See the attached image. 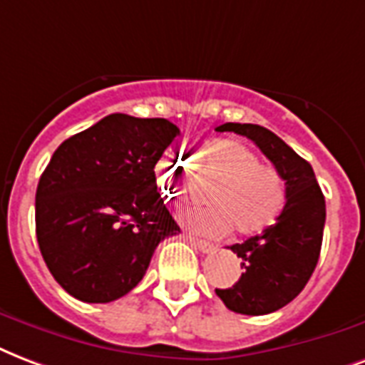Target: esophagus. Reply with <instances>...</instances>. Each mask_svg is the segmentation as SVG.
<instances>
[{
  "instance_id": "1",
  "label": "esophagus",
  "mask_w": 365,
  "mask_h": 365,
  "mask_svg": "<svg viewBox=\"0 0 365 365\" xmlns=\"http://www.w3.org/2000/svg\"><path fill=\"white\" fill-rule=\"evenodd\" d=\"M188 240H190V245L194 246V248H198L200 252H204V254H207V252H212L215 246L212 245V242H207V240H200V238H194V237H188Z\"/></svg>"
}]
</instances>
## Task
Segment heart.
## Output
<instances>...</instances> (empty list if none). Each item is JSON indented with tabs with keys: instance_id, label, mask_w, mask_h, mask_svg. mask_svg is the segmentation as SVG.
<instances>
[{
	"instance_id": "b5f03b06",
	"label": "heart",
	"mask_w": 365,
	"mask_h": 365,
	"mask_svg": "<svg viewBox=\"0 0 365 365\" xmlns=\"http://www.w3.org/2000/svg\"><path fill=\"white\" fill-rule=\"evenodd\" d=\"M204 171L217 179L207 200L215 205L186 210L180 219L196 235L225 237L237 227L245 237L259 235L279 221L287 205V182L271 167H265L254 150L235 140H215L202 150ZM158 182L163 192L182 204L196 190L180 153H167L160 160Z\"/></svg>"
}]
</instances>
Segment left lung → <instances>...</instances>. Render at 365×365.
I'll use <instances>...</instances> for the list:
<instances>
[{"label":"left lung","mask_w":365,"mask_h":365,"mask_svg":"<svg viewBox=\"0 0 365 365\" xmlns=\"http://www.w3.org/2000/svg\"><path fill=\"white\" fill-rule=\"evenodd\" d=\"M219 133L250 138L287 182L283 215L267 231L231 250L242 257V275L229 289H215L237 314L264 316L277 312L302 292L319 259L325 227V198L314 169L277 134L250 123H225Z\"/></svg>","instance_id":"8db88e82"}]
</instances>
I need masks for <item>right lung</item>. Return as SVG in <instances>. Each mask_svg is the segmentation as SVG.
I'll list each match as a JSON object with an SVG mask.
<instances>
[{
  "mask_svg": "<svg viewBox=\"0 0 365 365\" xmlns=\"http://www.w3.org/2000/svg\"><path fill=\"white\" fill-rule=\"evenodd\" d=\"M179 134L167 119L111 113L51 155L36 190V238L71 297L90 304L125 297L161 240L180 232L153 173Z\"/></svg>",
  "mask_w": 365,
  "mask_h": 365,
  "instance_id": "add662e5",
  "label": "right lung"
}]
</instances>
